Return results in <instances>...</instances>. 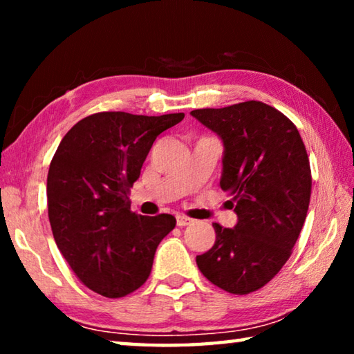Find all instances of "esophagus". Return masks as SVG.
I'll return each mask as SVG.
<instances>
[{
    "label": "esophagus",
    "instance_id": "esophagus-1",
    "mask_svg": "<svg viewBox=\"0 0 354 354\" xmlns=\"http://www.w3.org/2000/svg\"><path fill=\"white\" fill-rule=\"evenodd\" d=\"M192 220L190 217H185V215H176V225L179 226V227H183V226H187V225H190L192 223Z\"/></svg>",
    "mask_w": 354,
    "mask_h": 354
}]
</instances>
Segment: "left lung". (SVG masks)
<instances>
[{
    "label": "left lung",
    "mask_w": 354,
    "mask_h": 354,
    "mask_svg": "<svg viewBox=\"0 0 354 354\" xmlns=\"http://www.w3.org/2000/svg\"><path fill=\"white\" fill-rule=\"evenodd\" d=\"M190 113L225 143L220 187L239 217L236 227L212 225L215 243L196 266L221 290L247 295L274 278L301 232L313 189L306 147L292 120L262 101Z\"/></svg>",
    "instance_id": "1"
}]
</instances>
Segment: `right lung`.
I'll return each mask as SVG.
<instances>
[{"instance_id": "add662e5", "label": "right lung", "mask_w": 354, "mask_h": 354, "mask_svg": "<svg viewBox=\"0 0 354 354\" xmlns=\"http://www.w3.org/2000/svg\"><path fill=\"white\" fill-rule=\"evenodd\" d=\"M183 118L98 112L59 143L46 179L48 217L65 261L95 293L122 298L145 284L156 248L175 227L170 214L131 211L128 195L156 137Z\"/></svg>"}]
</instances>
